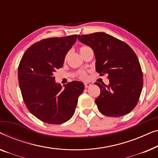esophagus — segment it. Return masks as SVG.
Segmentation results:
<instances>
[{
	"label": "esophagus",
	"mask_w": 158,
	"mask_h": 158,
	"mask_svg": "<svg viewBox=\"0 0 158 158\" xmlns=\"http://www.w3.org/2000/svg\"><path fill=\"white\" fill-rule=\"evenodd\" d=\"M90 86H91L90 83H87V82H85V83H84V86H85V88L89 87Z\"/></svg>",
	"instance_id": "esophagus-1"
}]
</instances>
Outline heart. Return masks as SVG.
I'll list each match as a JSON object with an SVG mask.
<instances>
[{"instance_id":"obj_1","label":"heart","mask_w":158,"mask_h":158,"mask_svg":"<svg viewBox=\"0 0 158 158\" xmlns=\"http://www.w3.org/2000/svg\"><path fill=\"white\" fill-rule=\"evenodd\" d=\"M89 48H90L89 47H88V46H81V48H80V49H79V52H80V53H83L84 51H86V50H87V49H89ZM69 52H68L67 54H66V56H65V58L66 59V58L68 57V56H69ZM79 76H80V77H81V79H85L86 78V74L84 72H80L79 73Z\"/></svg>"}]
</instances>
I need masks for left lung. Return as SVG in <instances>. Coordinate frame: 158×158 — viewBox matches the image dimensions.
Segmentation results:
<instances>
[{
	"label": "left lung",
	"mask_w": 158,
	"mask_h": 158,
	"mask_svg": "<svg viewBox=\"0 0 158 158\" xmlns=\"http://www.w3.org/2000/svg\"><path fill=\"white\" fill-rule=\"evenodd\" d=\"M94 52L96 71L107 74L108 86L96 82L101 93L95 99L99 110L110 117H121L137 105L143 86L138 58L127 44L104 32L78 35Z\"/></svg>",
	"instance_id": "8db88e82"
}]
</instances>
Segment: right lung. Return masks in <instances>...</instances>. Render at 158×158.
<instances>
[{
	"mask_svg": "<svg viewBox=\"0 0 158 158\" xmlns=\"http://www.w3.org/2000/svg\"><path fill=\"white\" fill-rule=\"evenodd\" d=\"M77 35L49 38L31 46L19 64L18 77L28 110L40 120L62 124L72 118L84 85L74 81L64 85L55 81L54 72L63 66Z\"/></svg>",
	"mask_w": 158,
	"mask_h": 158,
	"instance_id": "right-lung-1",
	"label": "right lung"
}]
</instances>
